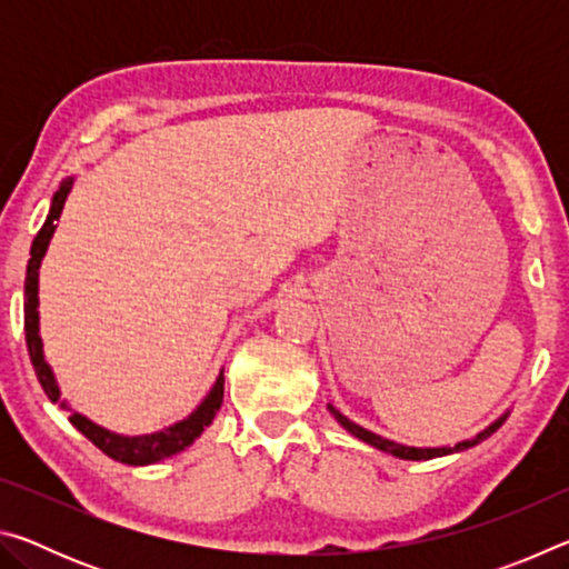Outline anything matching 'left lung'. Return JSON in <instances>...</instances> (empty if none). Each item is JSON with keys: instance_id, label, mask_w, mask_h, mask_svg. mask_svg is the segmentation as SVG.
Instances as JSON below:
<instances>
[{"instance_id": "left-lung-1", "label": "left lung", "mask_w": 569, "mask_h": 569, "mask_svg": "<svg viewBox=\"0 0 569 569\" xmlns=\"http://www.w3.org/2000/svg\"><path fill=\"white\" fill-rule=\"evenodd\" d=\"M329 411L333 413L336 421H339L346 431H351V435H353L356 439H361V441H366V445H371V447H377V449H381V451H387V455H393V457H399V459H413V461H419V459H435V457H445V455H455V451H465V449H469V447H475V445H479V441H485L487 437H492L495 431H497L499 427H502L505 419H507V413H505V417H499L495 423H489V427H487L485 431H479V435H477L475 439L459 441V445H455V447L419 449V447H403V445H397V441H389V439H383V437H379V435H373V431L359 427V423H353L351 419H346L339 409L331 407V403H329Z\"/></svg>"}]
</instances>
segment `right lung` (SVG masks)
I'll return each mask as SVG.
<instances>
[{"label":"right lung","mask_w":569,"mask_h":569,"mask_svg":"<svg viewBox=\"0 0 569 569\" xmlns=\"http://www.w3.org/2000/svg\"><path fill=\"white\" fill-rule=\"evenodd\" d=\"M72 190V178H67L60 190L54 192L52 198V208L50 216H47L44 226L40 228V233L32 240V250H30V263H27V278H24V336H27V351H30V359L34 366L37 379H40L42 389L47 397H50L52 403H60V387H57L54 373L50 369V363L44 361V351H42V339H40V298H37V283H40V266L42 258L47 253V246H50V238L57 228V220H60V213L64 208V200ZM223 371L218 373V379L210 389L203 403L190 413L188 419H182L172 427L156 431V435H146V437H122V435H112V431L98 427V423L90 421L82 413L70 411V421L77 431H82L94 447L104 451L110 459L122 461V465H132V467H142V465H156V461L178 455L186 447H190L203 429L210 427V421L223 403ZM62 409H67V403L62 401Z\"/></svg>","instance_id":"add662e5"}]
</instances>
